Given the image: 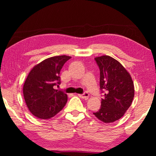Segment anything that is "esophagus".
Returning <instances> with one entry per match:
<instances>
[{
    "label": "esophagus",
    "instance_id": "esophagus-1",
    "mask_svg": "<svg viewBox=\"0 0 156 156\" xmlns=\"http://www.w3.org/2000/svg\"><path fill=\"white\" fill-rule=\"evenodd\" d=\"M79 97H80V98H82V99H85L87 100V99H88L89 97V94L87 92H85L83 94H78Z\"/></svg>",
    "mask_w": 156,
    "mask_h": 156
}]
</instances>
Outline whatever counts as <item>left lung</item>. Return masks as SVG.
<instances>
[{"label":"left lung","mask_w":156,"mask_h":156,"mask_svg":"<svg viewBox=\"0 0 156 156\" xmlns=\"http://www.w3.org/2000/svg\"><path fill=\"white\" fill-rule=\"evenodd\" d=\"M94 59L100 69V89L105 94L101 108L94 114L104 123H112L121 119L131 105L133 82L125 67L113 57L103 55Z\"/></svg>","instance_id":"obj_1"}]
</instances>
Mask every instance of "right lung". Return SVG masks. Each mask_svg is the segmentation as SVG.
I'll list each match as a JSON object with an SVG mask.
<instances>
[{"mask_svg":"<svg viewBox=\"0 0 156 156\" xmlns=\"http://www.w3.org/2000/svg\"><path fill=\"white\" fill-rule=\"evenodd\" d=\"M70 58L67 55L50 57L36 65L27 75L23 96L29 111L37 118L54 117L65 106L67 95L54 86L60 84V70Z\"/></svg>","mask_w":156,"mask_h":156,"instance_id":"obj_1","label":"right lung"}]
</instances>
